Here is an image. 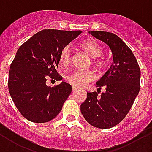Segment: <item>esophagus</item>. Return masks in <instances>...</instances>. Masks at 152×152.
<instances>
[{"label":"esophagus","instance_id":"esophagus-1","mask_svg":"<svg viewBox=\"0 0 152 152\" xmlns=\"http://www.w3.org/2000/svg\"><path fill=\"white\" fill-rule=\"evenodd\" d=\"M76 90H77V88L72 87V91H73V92H75V91H76Z\"/></svg>","mask_w":152,"mask_h":152}]
</instances>
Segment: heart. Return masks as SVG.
<instances>
[{
  "label": "heart",
  "mask_w": 152,
  "mask_h": 152,
  "mask_svg": "<svg viewBox=\"0 0 152 152\" xmlns=\"http://www.w3.org/2000/svg\"><path fill=\"white\" fill-rule=\"evenodd\" d=\"M80 48L85 54L92 58V64L97 70H102L104 67V60L101 56L103 54L102 45L95 39H87L80 44ZM72 50L70 46H65L59 54V62L63 67H67L72 63ZM96 75L93 72L74 71L65 76V80L73 87L83 88L95 80Z\"/></svg>",
  "instance_id": "1"
}]
</instances>
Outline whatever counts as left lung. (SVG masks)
I'll use <instances>...</instances> for the list:
<instances>
[{
    "instance_id": "8db88e82",
    "label": "left lung",
    "mask_w": 152,
    "mask_h": 152,
    "mask_svg": "<svg viewBox=\"0 0 152 152\" xmlns=\"http://www.w3.org/2000/svg\"><path fill=\"white\" fill-rule=\"evenodd\" d=\"M104 42L113 54V64L98 81L99 90L87 92V98L80 104V111L88 123L101 129L116 126L126 116L140 89V68L129 47L118 36L105 31H89Z\"/></svg>"
}]
</instances>
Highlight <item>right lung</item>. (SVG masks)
Here are the masks:
<instances>
[{
	"label": "right lung",
	"instance_id": "add662e5",
	"mask_svg": "<svg viewBox=\"0 0 152 152\" xmlns=\"http://www.w3.org/2000/svg\"><path fill=\"white\" fill-rule=\"evenodd\" d=\"M81 32L46 29L19 48L10 65L8 87L13 103L25 118L43 123L61 111L72 86L62 81L51 88L46 82L48 79L62 80L56 71L60 51Z\"/></svg>",
	"mask_w": 152,
	"mask_h": 152
}]
</instances>
